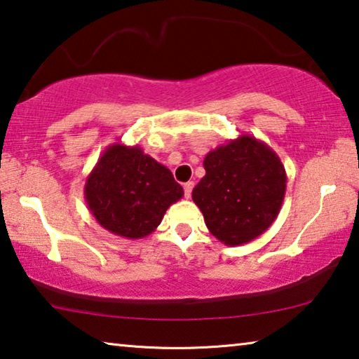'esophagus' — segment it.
<instances>
[{"label": "esophagus", "mask_w": 359, "mask_h": 359, "mask_svg": "<svg viewBox=\"0 0 359 359\" xmlns=\"http://www.w3.org/2000/svg\"><path fill=\"white\" fill-rule=\"evenodd\" d=\"M193 187L194 184L193 182H187V184L184 185V191H185V198H190L191 196V191H193Z\"/></svg>", "instance_id": "esophagus-1"}]
</instances>
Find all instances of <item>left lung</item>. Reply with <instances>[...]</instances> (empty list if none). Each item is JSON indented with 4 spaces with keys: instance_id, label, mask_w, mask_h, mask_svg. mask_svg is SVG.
I'll use <instances>...</instances> for the list:
<instances>
[{
    "instance_id": "1",
    "label": "left lung",
    "mask_w": 359,
    "mask_h": 359,
    "mask_svg": "<svg viewBox=\"0 0 359 359\" xmlns=\"http://www.w3.org/2000/svg\"><path fill=\"white\" fill-rule=\"evenodd\" d=\"M204 169L191 198L205 226L224 245L247 244L276 222L287 172L266 142L250 135L231 139L205 155Z\"/></svg>"
}]
</instances>
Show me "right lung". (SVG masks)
<instances>
[{"mask_svg":"<svg viewBox=\"0 0 359 359\" xmlns=\"http://www.w3.org/2000/svg\"><path fill=\"white\" fill-rule=\"evenodd\" d=\"M83 196L102 228L135 241L154 233L184 188L139 145L115 142L87 175Z\"/></svg>","mask_w":359,"mask_h":359,"instance_id":"1","label":"right lung"}]
</instances>
